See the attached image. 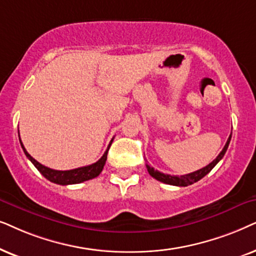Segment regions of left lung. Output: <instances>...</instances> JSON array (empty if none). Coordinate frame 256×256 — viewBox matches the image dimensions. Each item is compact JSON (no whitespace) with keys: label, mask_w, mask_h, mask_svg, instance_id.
Wrapping results in <instances>:
<instances>
[{"label":"left lung","mask_w":256,"mask_h":256,"mask_svg":"<svg viewBox=\"0 0 256 256\" xmlns=\"http://www.w3.org/2000/svg\"><path fill=\"white\" fill-rule=\"evenodd\" d=\"M230 138H232V134L230 136V138L227 139V142H226V145H224V148H222V151L219 153V156H218L212 162L208 164V165L205 166V168L198 170V171H196V172H192V173H188V174L179 176L165 174V173L156 171V170L151 168L150 165H146V168H148L150 176L164 184H168V185H173V186H184V187L192 185V184L199 182L200 179H202L206 174H208V173L213 170L214 166H216V164L219 162L221 159H222V156H224V153H226L227 148H228V145H230Z\"/></svg>","instance_id":"1"}]
</instances>
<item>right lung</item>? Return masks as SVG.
I'll list each match as a JSON object with an SVG mask.
<instances>
[{"label":"right lung","mask_w":256,"mask_h":256,"mask_svg":"<svg viewBox=\"0 0 256 256\" xmlns=\"http://www.w3.org/2000/svg\"><path fill=\"white\" fill-rule=\"evenodd\" d=\"M18 137H20V132H18ZM112 140H114V139H112ZM112 140L110 142V144H108L106 151H105L103 156H102V158L94 164H91V165H88V166H83V168L69 170V171H57V170L46 168V166L42 165V164H40L37 160L34 159L32 156H30L28 152H26V148L23 146L22 142H21V138H20V142H21V146H22L23 151H24V153H26V158H28L30 162L35 165V168L38 170L40 173H42V176H44V178L50 180L51 182L58 184V185H72V184H80V182H86V180L94 179V178H96V176H100V172L103 171L105 162H106L108 152L112 144Z\"/></svg>","instance_id":"1"}]
</instances>
